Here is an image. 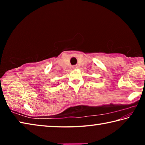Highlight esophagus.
<instances>
[{"mask_svg":"<svg viewBox=\"0 0 145 145\" xmlns=\"http://www.w3.org/2000/svg\"><path fill=\"white\" fill-rule=\"evenodd\" d=\"M77 68V66H73V69H75V68Z\"/></svg>","mask_w":145,"mask_h":145,"instance_id":"1","label":"esophagus"}]
</instances>
